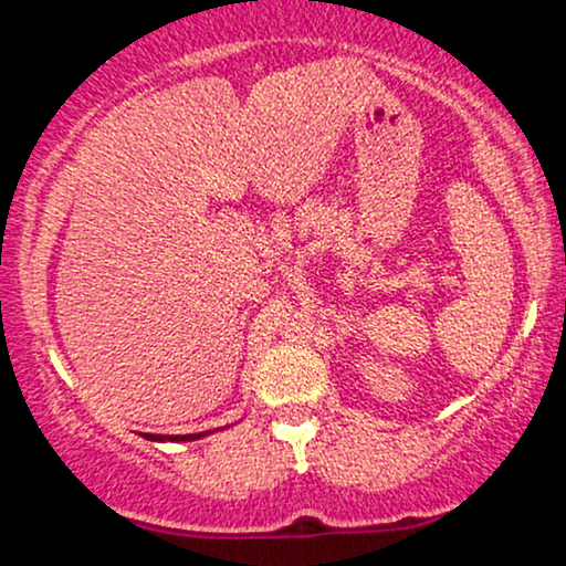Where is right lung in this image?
<instances>
[{
  "mask_svg": "<svg viewBox=\"0 0 566 566\" xmlns=\"http://www.w3.org/2000/svg\"><path fill=\"white\" fill-rule=\"evenodd\" d=\"M210 433L212 431H201V433H184V437H170V433H143V439H148V441H197L201 437H210Z\"/></svg>",
  "mask_w": 566,
  "mask_h": 566,
  "instance_id": "add662e5",
  "label": "right lung"
}]
</instances>
